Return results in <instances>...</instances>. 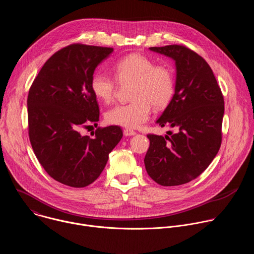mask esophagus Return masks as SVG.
Listing matches in <instances>:
<instances>
[{
  "label": "esophagus",
  "instance_id": "34e87169",
  "mask_svg": "<svg viewBox=\"0 0 254 254\" xmlns=\"http://www.w3.org/2000/svg\"><path fill=\"white\" fill-rule=\"evenodd\" d=\"M124 134H125L126 136H130V135H134V134H135V131H134V130H131V129H129V128H126V129L124 130Z\"/></svg>",
  "mask_w": 254,
  "mask_h": 254
}]
</instances>
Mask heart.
Wrapping results in <instances>:
<instances>
[{"instance_id":"heart-1","label":"heart","mask_w":254,"mask_h":254,"mask_svg":"<svg viewBox=\"0 0 254 254\" xmlns=\"http://www.w3.org/2000/svg\"><path fill=\"white\" fill-rule=\"evenodd\" d=\"M115 77L105 72H95L90 86L94 96L110 103L116 93L117 81L132 82L130 102L118 104L105 113V121L128 128L139 127L151 116L152 105L159 110L165 107L175 91L174 74L165 64H155L152 59L138 53L128 54L114 65Z\"/></svg>"}]
</instances>
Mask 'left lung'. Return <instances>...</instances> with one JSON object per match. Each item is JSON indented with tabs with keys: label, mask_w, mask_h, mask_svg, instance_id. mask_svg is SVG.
I'll return each instance as SVG.
<instances>
[{
	"label": "left lung",
	"mask_w": 254,
	"mask_h": 254,
	"mask_svg": "<svg viewBox=\"0 0 254 254\" xmlns=\"http://www.w3.org/2000/svg\"><path fill=\"white\" fill-rule=\"evenodd\" d=\"M150 50L175 60V93L157 124L178 131L148 134L144 166L159 185L186 184L208 168L220 149L224 98L211 67L193 50L176 44Z\"/></svg>",
	"instance_id": "left-lung-1"
}]
</instances>
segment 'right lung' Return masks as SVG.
<instances>
[{"instance_id": "obj_1", "label": "right lung", "mask_w": 254, "mask_h": 254, "mask_svg": "<svg viewBox=\"0 0 254 254\" xmlns=\"http://www.w3.org/2000/svg\"><path fill=\"white\" fill-rule=\"evenodd\" d=\"M111 47L71 44L54 53L28 94V128L33 151L47 174L74 188L93 183L123 137L118 126L97 127L93 137L81 127L97 126L99 107L90 81Z\"/></svg>"}]
</instances>
